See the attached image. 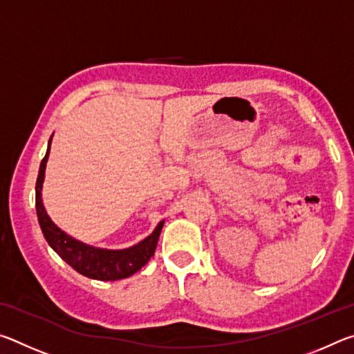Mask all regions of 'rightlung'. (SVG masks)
Listing matches in <instances>:
<instances>
[{
	"mask_svg": "<svg viewBox=\"0 0 354 354\" xmlns=\"http://www.w3.org/2000/svg\"><path fill=\"white\" fill-rule=\"evenodd\" d=\"M53 139V136H51ZM51 139L48 142V149L45 158L41 159L37 183H35V209H37V218L41 227V232L50 247L62 257V259L75 268L77 273L84 277L100 279V281H117L128 278L136 272H139L145 263L151 259L159 241V234L162 231L164 220L159 221L156 230L147 239H143L134 247L124 250H106L95 248L86 245L57 227L48 214L41 203V185L45 179L46 160L50 156Z\"/></svg>",
	"mask_w": 354,
	"mask_h": 354,
	"instance_id": "add662e5",
	"label": "right lung"
}]
</instances>
